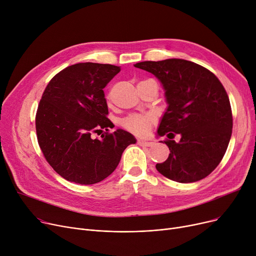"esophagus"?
Listing matches in <instances>:
<instances>
[{
    "label": "esophagus",
    "instance_id": "obj_1",
    "mask_svg": "<svg viewBox=\"0 0 256 256\" xmlns=\"http://www.w3.org/2000/svg\"><path fill=\"white\" fill-rule=\"evenodd\" d=\"M138 144L141 146H146V147H150L154 145V142H150V141H144V140H138Z\"/></svg>",
    "mask_w": 256,
    "mask_h": 256
}]
</instances>
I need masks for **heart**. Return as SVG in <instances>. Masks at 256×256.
<instances>
[{
    "instance_id": "obj_1",
    "label": "heart",
    "mask_w": 256,
    "mask_h": 256,
    "mask_svg": "<svg viewBox=\"0 0 256 256\" xmlns=\"http://www.w3.org/2000/svg\"><path fill=\"white\" fill-rule=\"evenodd\" d=\"M154 120L152 114H130L121 120V126L137 136H145L150 132Z\"/></svg>"
}]
</instances>
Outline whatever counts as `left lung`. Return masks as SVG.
Masks as SVG:
<instances>
[{"mask_svg": "<svg viewBox=\"0 0 256 256\" xmlns=\"http://www.w3.org/2000/svg\"><path fill=\"white\" fill-rule=\"evenodd\" d=\"M137 68L154 74L166 90L168 109L158 134L169 139V156L156 165L165 178L182 184L202 180L222 160L232 132L230 98L206 67L184 59L144 61ZM176 133L181 141L172 139Z\"/></svg>", "mask_w": 256, "mask_h": 256, "instance_id": "8db88e82", "label": "left lung"}]
</instances>
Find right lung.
<instances>
[{
	"instance_id": "obj_1",
	"label": "right lung",
	"mask_w": 256,
	"mask_h": 256,
	"mask_svg": "<svg viewBox=\"0 0 256 256\" xmlns=\"http://www.w3.org/2000/svg\"><path fill=\"white\" fill-rule=\"evenodd\" d=\"M119 72L111 64L78 63L46 87L35 117L37 141L46 162L63 178L80 184L100 182L116 169L126 147L136 143L124 130L109 132L112 122L104 88ZM102 130V140L92 138Z\"/></svg>"
}]
</instances>
